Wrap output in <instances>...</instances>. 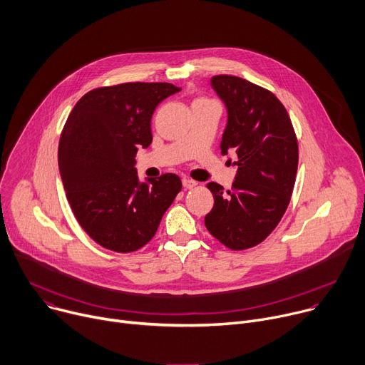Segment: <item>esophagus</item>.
I'll return each mask as SVG.
<instances>
[{
    "label": "esophagus",
    "mask_w": 365,
    "mask_h": 365,
    "mask_svg": "<svg viewBox=\"0 0 365 365\" xmlns=\"http://www.w3.org/2000/svg\"><path fill=\"white\" fill-rule=\"evenodd\" d=\"M182 183H183V187L185 189H193V187H196V182L195 180H192V179H189V178H185L183 180H182Z\"/></svg>",
    "instance_id": "34e87169"
}]
</instances>
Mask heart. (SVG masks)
<instances>
[{
	"mask_svg": "<svg viewBox=\"0 0 365 365\" xmlns=\"http://www.w3.org/2000/svg\"><path fill=\"white\" fill-rule=\"evenodd\" d=\"M195 102H208V101H207V98H196Z\"/></svg>",
	"mask_w": 365,
	"mask_h": 365,
	"instance_id": "b5f03b06",
	"label": "heart"
}]
</instances>
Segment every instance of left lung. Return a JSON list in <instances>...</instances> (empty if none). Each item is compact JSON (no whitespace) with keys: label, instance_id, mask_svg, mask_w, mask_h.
<instances>
[{"label":"left lung","instance_id":"obj_1","mask_svg":"<svg viewBox=\"0 0 365 365\" xmlns=\"http://www.w3.org/2000/svg\"><path fill=\"white\" fill-rule=\"evenodd\" d=\"M211 86L227 108L221 154L235 151L239 165L230 190L207 185L214 207L205 215L210 233L231 250L262 243L289 204L298 143L287 109L277 96L245 78L214 76Z\"/></svg>","mask_w":365,"mask_h":365}]
</instances>
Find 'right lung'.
<instances>
[{"label": "right lung", "mask_w": 365, "mask_h": 365, "mask_svg": "<svg viewBox=\"0 0 365 365\" xmlns=\"http://www.w3.org/2000/svg\"><path fill=\"white\" fill-rule=\"evenodd\" d=\"M182 88L169 83H123L86 93L63 125L58 164L65 195L86 233L105 249L145 246L182 190L178 175L141 183L138 148L151 141V116Z\"/></svg>", "instance_id": "add662e5"}]
</instances>
